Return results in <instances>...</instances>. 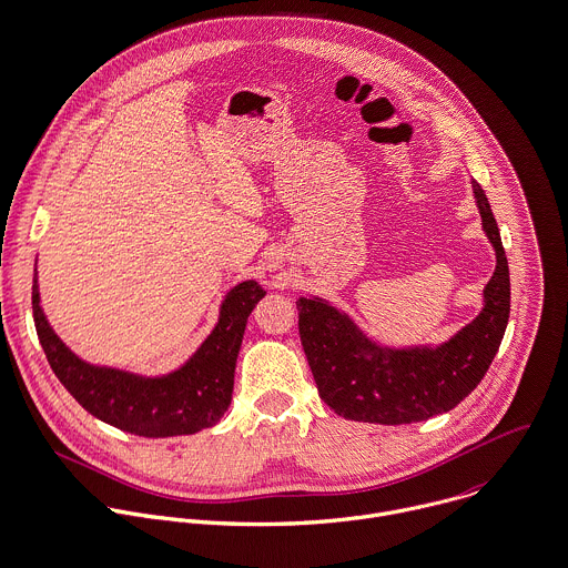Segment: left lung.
I'll list each match as a JSON object with an SVG mask.
<instances>
[{"mask_svg":"<svg viewBox=\"0 0 568 568\" xmlns=\"http://www.w3.org/2000/svg\"><path fill=\"white\" fill-rule=\"evenodd\" d=\"M483 230L496 250V272L480 314L436 347H387L369 338L343 310L301 296L298 332L321 398L343 418L409 425L454 409L485 378L503 343L511 281L500 230L480 183L471 181Z\"/></svg>","mask_w":568,"mask_h":568,"instance_id":"left-lung-1","label":"left lung"}]
</instances>
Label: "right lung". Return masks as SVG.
I'll return each mask as SVG.
<instances>
[{"label": "right lung", "mask_w": 568, "mask_h": 568, "mask_svg": "<svg viewBox=\"0 0 568 568\" xmlns=\"http://www.w3.org/2000/svg\"><path fill=\"white\" fill-rule=\"evenodd\" d=\"M265 290L256 281L234 285L219 321L199 349L174 372L141 376L81 361L50 327L32 278V318L43 354L70 396L94 418L143 438L187 436L214 427L232 403L234 369L247 316Z\"/></svg>", "instance_id": "add662e5"}]
</instances>
